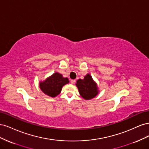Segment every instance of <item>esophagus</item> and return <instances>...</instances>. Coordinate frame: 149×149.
Masks as SVG:
<instances>
[{"label":"esophagus","instance_id":"esophagus-1","mask_svg":"<svg viewBox=\"0 0 149 149\" xmlns=\"http://www.w3.org/2000/svg\"><path fill=\"white\" fill-rule=\"evenodd\" d=\"M70 82H71V83L72 84H74L76 83V80H75V79H71Z\"/></svg>","mask_w":149,"mask_h":149}]
</instances>
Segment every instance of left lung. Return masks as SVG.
<instances>
[{
    "label": "left lung",
    "mask_w": 149,
    "mask_h": 149,
    "mask_svg": "<svg viewBox=\"0 0 149 149\" xmlns=\"http://www.w3.org/2000/svg\"><path fill=\"white\" fill-rule=\"evenodd\" d=\"M79 93L85 100H90L95 97L100 92L97 84L90 74L84 76V79H79L76 83Z\"/></svg>",
    "instance_id": "obj_1"
}]
</instances>
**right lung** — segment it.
Masks as SVG:
<instances>
[{
  "instance_id": "add662e5",
  "label": "right lung",
  "mask_w": 149,
  "mask_h": 149,
  "mask_svg": "<svg viewBox=\"0 0 149 149\" xmlns=\"http://www.w3.org/2000/svg\"><path fill=\"white\" fill-rule=\"evenodd\" d=\"M69 82V79L67 78H64L61 74L55 72L46 79L40 81L39 86L45 94L55 97L60 94L63 86Z\"/></svg>"
}]
</instances>
